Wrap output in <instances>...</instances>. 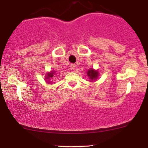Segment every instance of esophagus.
I'll return each instance as SVG.
<instances>
[{
	"label": "esophagus",
	"mask_w": 148,
	"mask_h": 148,
	"mask_svg": "<svg viewBox=\"0 0 148 148\" xmlns=\"http://www.w3.org/2000/svg\"><path fill=\"white\" fill-rule=\"evenodd\" d=\"M70 67L72 69H75L76 68V64H72L70 65Z\"/></svg>",
	"instance_id": "1"
}]
</instances>
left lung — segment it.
I'll list each match as a JSON object with an SVG mask.
<instances>
[{
	"instance_id": "1",
	"label": "left lung",
	"mask_w": 148,
	"mask_h": 148,
	"mask_svg": "<svg viewBox=\"0 0 148 148\" xmlns=\"http://www.w3.org/2000/svg\"><path fill=\"white\" fill-rule=\"evenodd\" d=\"M87 76L89 78L90 82H92V81H95L99 78V72H98V70H95V69L90 68L88 70Z\"/></svg>"
}]
</instances>
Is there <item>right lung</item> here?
<instances>
[{
	"mask_svg": "<svg viewBox=\"0 0 148 148\" xmlns=\"http://www.w3.org/2000/svg\"><path fill=\"white\" fill-rule=\"evenodd\" d=\"M56 74V71L55 70H52L51 71V72H47V74H46V76H45V80L46 81V82H47V84H51V81H50V80L52 79L53 77V75Z\"/></svg>",
	"mask_w": 148,
	"mask_h": 148,
	"instance_id": "add662e5",
	"label": "right lung"
}]
</instances>
